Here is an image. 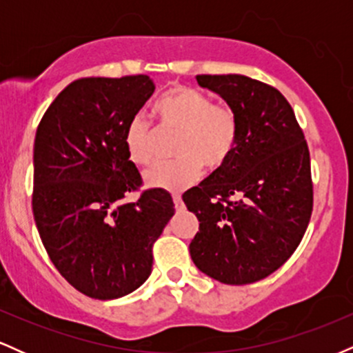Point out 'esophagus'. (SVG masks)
<instances>
[{
	"label": "esophagus",
	"mask_w": 353,
	"mask_h": 353,
	"mask_svg": "<svg viewBox=\"0 0 353 353\" xmlns=\"http://www.w3.org/2000/svg\"><path fill=\"white\" fill-rule=\"evenodd\" d=\"M172 199H174V205H176V210L184 209V202H182V197L179 196V194H174Z\"/></svg>",
	"instance_id": "34e87169"
}]
</instances>
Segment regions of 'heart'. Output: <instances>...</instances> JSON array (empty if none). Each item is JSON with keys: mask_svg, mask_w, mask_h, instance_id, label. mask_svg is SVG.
<instances>
[{"mask_svg": "<svg viewBox=\"0 0 353 353\" xmlns=\"http://www.w3.org/2000/svg\"><path fill=\"white\" fill-rule=\"evenodd\" d=\"M161 128L177 131L172 163L154 164L144 172L152 188L182 190L201 177L202 164L222 168L230 159L239 141V119L228 104H212L208 94L188 86H174L154 104ZM154 129L144 117L129 121L124 132L125 151L134 164L152 159Z\"/></svg>", "mask_w": 353, "mask_h": 353, "instance_id": "1", "label": "heart"}]
</instances>
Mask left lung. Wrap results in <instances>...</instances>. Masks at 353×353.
I'll list each match as a JSON object with an SVG mask.
<instances>
[{
	"mask_svg": "<svg viewBox=\"0 0 353 353\" xmlns=\"http://www.w3.org/2000/svg\"><path fill=\"white\" fill-rule=\"evenodd\" d=\"M196 79L236 111L239 141L228 163L182 196L199 219L190 257L222 283L257 282L283 265L309 225V148L292 108L275 88L242 74Z\"/></svg>",
	"mask_w": 353,
	"mask_h": 353,
	"instance_id": "1",
	"label": "left lung"
}]
</instances>
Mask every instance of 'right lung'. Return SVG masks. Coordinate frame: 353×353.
Instances as JSON below:
<instances>
[{
	"instance_id": "right-lung-1",
	"label": "right lung",
	"mask_w": 353,
	"mask_h": 353,
	"mask_svg": "<svg viewBox=\"0 0 353 353\" xmlns=\"http://www.w3.org/2000/svg\"><path fill=\"white\" fill-rule=\"evenodd\" d=\"M154 89L145 74L76 79L36 131V228L59 274L91 299H119L143 285L154 242L174 216L172 197L161 189L123 201L143 184L124 132Z\"/></svg>"
}]
</instances>
